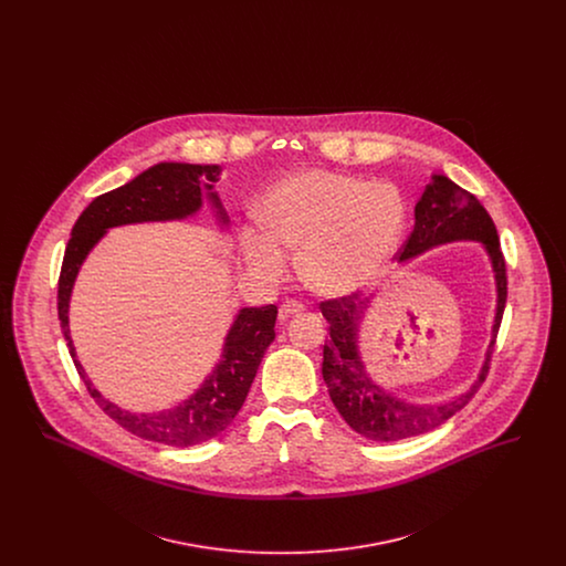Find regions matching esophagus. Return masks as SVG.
Returning <instances> with one entry per match:
<instances>
[{"label": "esophagus", "instance_id": "esophagus-1", "mask_svg": "<svg viewBox=\"0 0 566 566\" xmlns=\"http://www.w3.org/2000/svg\"><path fill=\"white\" fill-rule=\"evenodd\" d=\"M305 310V305L301 301H284L277 310V321L280 323H286L289 318H293L296 314H301Z\"/></svg>", "mask_w": 566, "mask_h": 566}]
</instances>
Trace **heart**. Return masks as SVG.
<instances>
[{
	"instance_id": "obj_1",
	"label": "heart",
	"mask_w": 566,
	"mask_h": 566,
	"mask_svg": "<svg viewBox=\"0 0 566 566\" xmlns=\"http://www.w3.org/2000/svg\"><path fill=\"white\" fill-rule=\"evenodd\" d=\"M261 231L243 229V256L277 277L286 254L298 252L303 282L318 295L367 289L397 252L407 206L401 192L326 169H305L273 185L256 208Z\"/></svg>"
}]
</instances>
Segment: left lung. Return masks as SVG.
<instances>
[{
	"instance_id": "obj_1",
	"label": "left lung",
	"mask_w": 566,
	"mask_h": 566,
	"mask_svg": "<svg viewBox=\"0 0 566 566\" xmlns=\"http://www.w3.org/2000/svg\"><path fill=\"white\" fill-rule=\"evenodd\" d=\"M413 231L399 254V263H407L443 243H482L494 273L496 310L482 369L469 390L448 401L420 405L403 401L395 392L386 390L381 384H377L363 363L358 335L371 305V296L360 298L358 293H354L324 301L321 310L326 323L331 324L328 339L324 342L323 348V377L328 397L342 418L350 424V429L379 443L432 431L473 399V395L484 384L507 301V273L499 233L478 197L460 189L448 176L432 174L431 182L413 208Z\"/></svg>"
}]
</instances>
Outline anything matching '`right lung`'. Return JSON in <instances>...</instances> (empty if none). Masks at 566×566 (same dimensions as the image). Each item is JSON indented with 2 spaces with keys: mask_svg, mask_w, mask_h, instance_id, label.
I'll return each mask as SVG.
<instances>
[{
  "mask_svg": "<svg viewBox=\"0 0 566 566\" xmlns=\"http://www.w3.org/2000/svg\"><path fill=\"white\" fill-rule=\"evenodd\" d=\"M220 165L157 163L135 176L132 182L99 195L76 220L59 275L56 305L61 331L86 390L116 424L142 439L171 448L203 443L233 422L248 397L263 354L275 339L273 326L277 307H242L235 314L212 374H208L187 401L163 411L135 413L104 399L86 376L70 335V298L84 259L112 227L185 220L197 214L206 199L214 208L220 227H227L229 216L214 190L216 182L220 180Z\"/></svg>",
  "mask_w": 566,
  "mask_h": 566,
  "instance_id": "add662e5",
  "label": "right lung"
}]
</instances>
